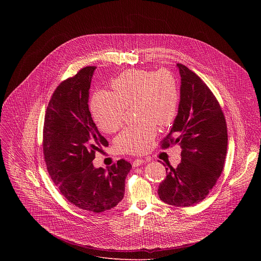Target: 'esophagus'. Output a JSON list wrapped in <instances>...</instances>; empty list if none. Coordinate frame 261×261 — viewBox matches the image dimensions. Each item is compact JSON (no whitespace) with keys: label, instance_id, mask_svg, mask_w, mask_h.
Instances as JSON below:
<instances>
[{"label":"esophagus","instance_id":"34e87169","mask_svg":"<svg viewBox=\"0 0 261 261\" xmlns=\"http://www.w3.org/2000/svg\"><path fill=\"white\" fill-rule=\"evenodd\" d=\"M143 163H145V160H143V159H137V160L134 161L133 166H134V167H140Z\"/></svg>","mask_w":261,"mask_h":261}]
</instances>
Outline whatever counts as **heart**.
<instances>
[{
  "label": "heart",
  "mask_w": 261,
  "mask_h": 261,
  "mask_svg": "<svg viewBox=\"0 0 261 261\" xmlns=\"http://www.w3.org/2000/svg\"><path fill=\"white\" fill-rule=\"evenodd\" d=\"M113 92L94 93L90 110L98 128L105 133L116 132L122 124L126 108L136 106L139 124L125 127L116 138L115 146L124 153L147 151L156 135V126L171 124L180 103L179 82L171 70L149 71L130 69L112 80Z\"/></svg>",
  "instance_id": "obj_1"
}]
</instances>
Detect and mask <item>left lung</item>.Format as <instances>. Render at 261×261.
<instances>
[{"instance_id": "8db88e82", "label": "left lung", "mask_w": 261, "mask_h": 261, "mask_svg": "<svg viewBox=\"0 0 261 261\" xmlns=\"http://www.w3.org/2000/svg\"><path fill=\"white\" fill-rule=\"evenodd\" d=\"M181 75L178 114L162 149L178 144L181 163L166 168L160 184V199L173 206L190 207L206 198L223 171L227 153V124L222 109L205 82L185 65L177 63ZM165 166V165H164Z\"/></svg>"}]
</instances>
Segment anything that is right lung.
<instances>
[{"label": "right lung", "instance_id": "right-lung-1", "mask_svg": "<svg viewBox=\"0 0 261 261\" xmlns=\"http://www.w3.org/2000/svg\"><path fill=\"white\" fill-rule=\"evenodd\" d=\"M95 68L80 69L55 89L45 113L43 152L53 183L68 202L100 213L122 200L132 165L121 159L108 169L93 167L95 152L109 146L87 103Z\"/></svg>", "mask_w": 261, "mask_h": 261}]
</instances>
